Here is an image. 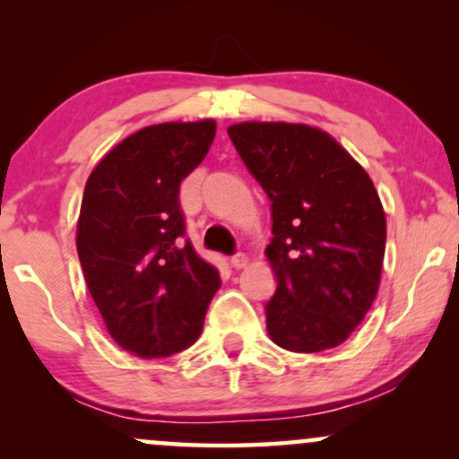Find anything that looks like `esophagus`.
<instances>
[{
  "label": "esophagus",
  "instance_id": "obj_1",
  "mask_svg": "<svg viewBox=\"0 0 459 459\" xmlns=\"http://www.w3.org/2000/svg\"><path fill=\"white\" fill-rule=\"evenodd\" d=\"M230 265H233L235 270H241V267L247 265V256L244 252H237V255L230 256Z\"/></svg>",
  "mask_w": 459,
  "mask_h": 459
}]
</instances>
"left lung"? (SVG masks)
<instances>
[{
    "label": "left lung",
    "instance_id": "obj_1",
    "mask_svg": "<svg viewBox=\"0 0 459 459\" xmlns=\"http://www.w3.org/2000/svg\"><path fill=\"white\" fill-rule=\"evenodd\" d=\"M229 135L272 200V341L299 354L341 345L380 287L386 215L373 181L339 142L308 125L239 123Z\"/></svg>",
    "mask_w": 459,
    "mask_h": 459
}]
</instances>
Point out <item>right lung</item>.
<instances>
[{"instance_id": "right-lung-1", "label": "right lung", "mask_w": 459, "mask_h": 459, "mask_svg": "<svg viewBox=\"0 0 459 459\" xmlns=\"http://www.w3.org/2000/svg\"><path fill=\"white\" fill-rule=\"evenodd\" d=\"M215 138V120L161 123L116 144L88 177L77 255L123 350L166 358L196 343L220 273L186 239L178 187Z\"/></svg>"}]
</instances>
